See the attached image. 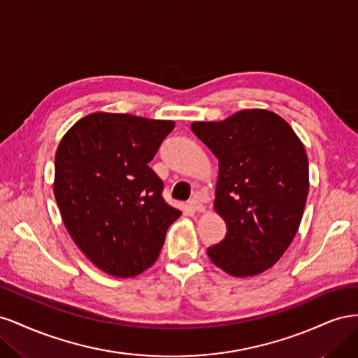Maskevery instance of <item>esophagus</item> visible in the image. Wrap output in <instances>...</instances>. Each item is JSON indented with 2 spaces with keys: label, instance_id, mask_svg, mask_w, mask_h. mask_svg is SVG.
Returning <instances> with one entry per match:
<instances>
[{
  "label": "esophagus",
  "instance_id": "34e87169",
  "mask_svg": "<svg viewBox=\"0 0 358 358\" xmlns=\"http://www.w3.org/2000/svg\"><path fill=\"white\" fill-rule=\"evenodd\" d=\"M189 208H191L192 210H196V212H204L206 206H204L200 200H197V199H192V200L189 201Z\"/></svg>",
  "mask_w": 358,
  "mask_h": 358
}]
</instances>
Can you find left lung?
I'll return each instance as SVG.
<instances>
[{
	"label": "left lung",
	"instance_id": "1",
	"mask_svg": "<svg viewBox=\"0 0 358 358\" xmlns=\"http://www.w3.org/2000/svg\"><path fill=\"white\" fill-rule=\"evenodd\" d=\"M218 158L215 210L227 234L208 248L210 262L237 278L272 267L299 230L309 191L303 143L279 115L241 110L220 122H192Z\"/></svg>",
	"mask_w": 358,
	"mask_h": 358
}]
</instances>
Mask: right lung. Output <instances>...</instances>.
I'll use <instances>...</instances> for the list:
<instances>
[{"label":"right lung","mask_w":358,"mask_h":358,"mask_svg":"<svg viewBox=\"0 0 358 358\" xmlns=\"http://www.w3.org/2000/svg\"><path fill=\"white\" fill-rule=\"evenodd\" d=\"M175 122L91 113L62 137L53 194L74 243L103 272L133 278L152 266L180 210L148 164Z\"/></svg>","instance_id":"right-lung-1"}]
</instances>
